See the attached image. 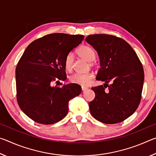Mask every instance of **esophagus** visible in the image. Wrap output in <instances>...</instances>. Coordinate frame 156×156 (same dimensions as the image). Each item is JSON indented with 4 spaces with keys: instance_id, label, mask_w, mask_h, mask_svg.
<instances>
[{
    "instance_id": "obj_1",
    "label": "esophagus",
    "mask_w": 156,
    "mask_h": 156,
    "mask_svg": "<svg viewBox=\"0 0 156 156\" xmlns=\"http://www.w3.org/2000/svg\"><path fill=\"white\" fill-rule=\"evenodd\" d=\"M87 89H88V87H82V91H83L87 90Z\"/></svg>"
}]
</instances>
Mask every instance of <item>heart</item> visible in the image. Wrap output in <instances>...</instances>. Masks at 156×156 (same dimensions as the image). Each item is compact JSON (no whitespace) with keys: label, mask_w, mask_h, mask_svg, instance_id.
I'll return each instance as SVG.
<instances>
[{"label":"heart","mask_w":156,"mask_h":156,"mask_svg":"<svg viewBox=\"0 0 156 156\" xmlns=\"http://www.w3.org/2000/svg\"><path fill=\"white\" fill-rule=\"evenodd\" d=\"M78 54L82 58L85 60L87 62H91L90 65L93 66L95 63L93 62L96 59V52L89 46H82L78 50ZM65 67L67 71H72L73 65V55L72 52L69 53L65 56ZM94 77V73L92 72H88L85 73H75L69 77V80L72 83L77 84L81 86H87L91 83V80Z\"/></svg>","instance_id":"1"}]
</instances>
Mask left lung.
<instances>
[{
    "mask_svg": "<svg viewBox=\"0 0 156 156\" xmlns=\"http://www.w3.org/2000/svg\"><path fill=\"white\" fill-rule=\"evenodd\" d=\"M85 40L99 56L101 67L96 80L105 83L91 88L96 96L89 103L91 114L105 124L122 122L140 102L144 78L140 60L130 44L118 37L94 34Z\"/></svg>",
    "mask_w": 156,
    "mask_h": 156,
    "instance_id": "obj_1",
    "label": "left lung"
}]
</instances>
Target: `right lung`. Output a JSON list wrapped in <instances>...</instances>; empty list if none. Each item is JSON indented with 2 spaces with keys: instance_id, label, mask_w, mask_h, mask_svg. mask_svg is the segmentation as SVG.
I'll list each match as a JSON object with an SVG mask.
<instances>
[{
  "instance_id": "1",
  "label": "right lung",
  "mask_w": 156,
  "mask_h": 156,
  "mask_svg": "<svg viewBox=\"0 0 156 156\" xmlns=\"http://www.w3.org/2000/svg\"><path fill=\"white\" fill-rule=\"evenodd\" d=\"M84 37L48 34L29 44L18 61L16 69L18 104L36 122L51 125L61 120L67 114L69 100L81 93L77 84L59 87L53 83L67 79L65 56Z\"/></svg>"
}]
</instances>
